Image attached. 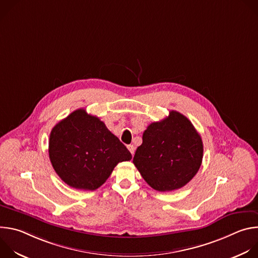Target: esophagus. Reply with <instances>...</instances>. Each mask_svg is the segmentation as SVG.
Returning <instances> with one entry per match:
<instances>
[{
	"instance_id": "obj_1",
	"label": "esophagus",
	"mask_w": 258,
	"mask_h": 258,
	"mask_svg": "<svg viewBox=\"0 0 258 258\" xmlns=\"http://www.w3.org/2000/svg\"><path fill=\"white\" fill-rule=\"evenodd\" d=\"M127 149L130 150L132 156H134V154H135V147H134V145H128L127 146Z\"/></svg>"
}]
</instances>
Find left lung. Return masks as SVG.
<instances>
[{
	"instance_id": "8db88e82",
	"label": "left lung",
	"mask_w": 258,
	"mask_h": 258,
	"mask_svg": "<svg viewBox=\"0 0 258 258\" xmlns=\"http://www.w3.org/2000/svg\"><path fill=\"white\" fill-rule=\"evenodd\" d=\"M202 158L200 135L185 115L171 110L168 117L152 122L144 132L133 162L151 188L168 192L187 185Z\"/></svg>"
}]
</instances>
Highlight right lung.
Returning <instances> with one entry per match:
<instances>
[{
    "instance_id": "obj_1",
    "label": "right lung",
    "mask_w": 258,
    "mask_h": 258,
    "mask_svg": "<svg viewBox=\"0 0 258 258\" xmlns=\"http://www.w3.org/2000/svg\"><path fill=\"white\" fill-rule=\"evenodd\" d=\"M49 157L60 178L71 188L94 191L131 152L97 116L78 109L50 134Z\"/></svg>"
}]
</instances>
